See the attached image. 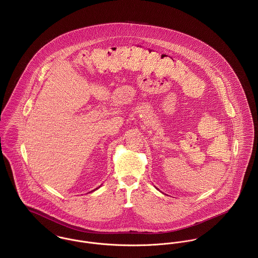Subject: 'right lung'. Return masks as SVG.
Instances as JSON below:
<instances>
[{
    "label": "right lung",
    "instance_id": "1",
    "mask_svg": "<svg viewBox=\"0 0 258 258\" xmlns=\"http://www.w3.org/2000/svg\"><path fill=\"white\" fill-rule=\"evenodd\" d=\"M96 189H97V188H96ZM93 191H94V190H93Z\"/></svg>",
    "mask_w": 258,
    "mask_h": 258
}]
</instances>
